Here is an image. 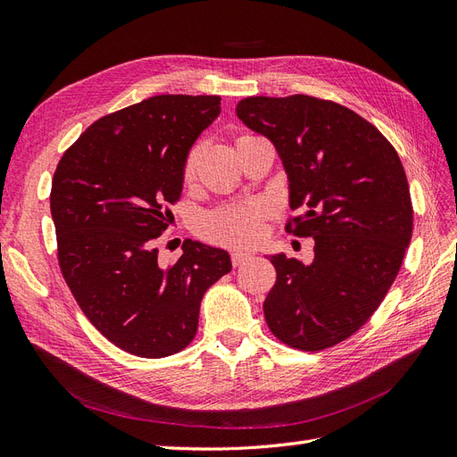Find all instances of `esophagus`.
<instances>
[{
  "instance_id": "1",
  "label": "esophagus",
  "mask_w": 457,
  "mask_h": 457,
  "mask_svg": "<svg viewBox=\"0 0 457 457\" xmlns=\"http://www.w3.org/2000/svg\"><path fill=\"white\" fill-rule=\"evenodd\" d=\"M251 259V253H243V251H236V253H231V264L233 266H241V264H245Z\"/></svg>"
}]
</instances>
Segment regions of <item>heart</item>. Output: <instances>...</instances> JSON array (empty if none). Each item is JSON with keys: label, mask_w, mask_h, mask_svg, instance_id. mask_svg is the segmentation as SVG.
<instances>
[{"label": "heart", "mask_w": 457, "mask_h": 457, "mask_svg": "<svg viewBox=\"0 0 457 457\" xmlns=\"http://www.w3.org/2000/svg\"><path fill=\"white\" fill-rule=\"evenodd\" d=\"M196 152L193 150L185 160L183 175L189 181L195 173ZM266 218V208L261 203L231 204L221 206L210 212L203 220V233L210 239L221 245H233V247H247L262 236Z\"/></svg>", "instance_id": "heart-1"}]
</instances>
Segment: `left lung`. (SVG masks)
<instances>
[{
	"label": "left lung",
	"mask_w": 457,
	"mask_h": 457,
	"mask_svg": "<svg viewBox=\"0 0 457 457\" xmlns=\"http://www.w3.org/2000/svg\"><path fill=\"white\" fill-rule=\"evenodd\" d=\"M236 112L284 163L289 206L303 212L286 229L314 239L311 264L270 256L268 328L289 347H332L372 317L400 272L413 233L402 160L377 127L330 100L251 96Z\"/></svg>",
	"instance_id": "1"
}]
</instances>
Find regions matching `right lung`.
<instances>
[{"instance_id":"add662e5","label":"right lung","mask_w":457,"mask_h":457,"mask_svg":"<svg viewBox=\"0 0 457 457\" xmlns=\"http://www.w3.org/2000/svg\"><path fill=\"white\" fill-rule=\"evenodd\" d=\"M220 96L162 95L100 117L57 163L50 208L62 274L96 330L158 359L193 342L206 289L231 270L224 249L187 239L170 266L156 241L179 201L189 150Z\"/></svg>"}]
</instances>
